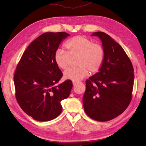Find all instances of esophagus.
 I'll return each instance as SVG.
<instances>
[{"mask_svg":"<svg viewBox=\"0 0 146 146\" xmlns=\"http://www.w3.org/2000/svg\"><path fill=\"white\" fill-rule=\"evenodd\" d=\"M78 82H74V81L72 82L74 86H75V85H76L77 84H78Z\"/></svg>","mask_w":146,"mask_h":146,"instance_id":"esophagus-1","label":"esophagus"}]
</instances>
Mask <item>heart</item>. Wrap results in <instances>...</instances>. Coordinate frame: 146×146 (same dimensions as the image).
Here are the masks:
<instances>
[{
    "label": "heart",
    "mask_w": 146,
    "mask_h": 146,
    "mask_svg": "<svg viewBox=\"0 0 146 146\" xmlns=\"http://www.w3.org/2000/svg\"><path fill=\"white\" fill-rule=\"evenodd\" d=\"M67 52L58 49L54 55V61L57 66L65 70L70 64V57L76 56V67L70 68L65 71V80L78 81L86 76L89 71L97 72L101 67L104 58L102 48L94 44L90 39L82 36H76L67 42L65 45Z\"/></svg>",
    "instance_id": "1"
}]
</instances>
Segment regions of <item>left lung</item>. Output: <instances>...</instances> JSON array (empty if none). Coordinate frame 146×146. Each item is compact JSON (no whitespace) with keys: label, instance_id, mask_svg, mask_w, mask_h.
<instances>
[{"label":"left lung","instance_id":"1","mask_svg":"<svg viewBox=\"0 0 146 146\" xmlns=\"http://www.w3.org/2000/svg\"><path fill=\"white\" fill-rule=\"evenodd\" d=\"M100 38L104 58L98 72L86 81L83 97L85 113L99 121H107L122 114L131 100L134 69L124 50L107 33L94 32Z\"/></svg>","mask_w":146,"mask_h":146}]
</instances>
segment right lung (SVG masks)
I'll use <instances>...</instances> for the list:
<instances>
[{"label": "right lung", "instance_id": "obj_1", "mask_svg": "<svg viewBox=\"0 0 146 146\" xmlns=\"http://www.w3.org/2000/svg\"><path fill=\"white\" fill-rule=\"evenodd\" d=\"M70 34L46 32L33 40L23 54L14 75L16 98L24 112L39 121L57 117L62 111L61 101L70 96L71 80L56 85L62 72L54 55Z\"/></svg>", "mask_w": 146, "mask_h": 146}]
</instances>
